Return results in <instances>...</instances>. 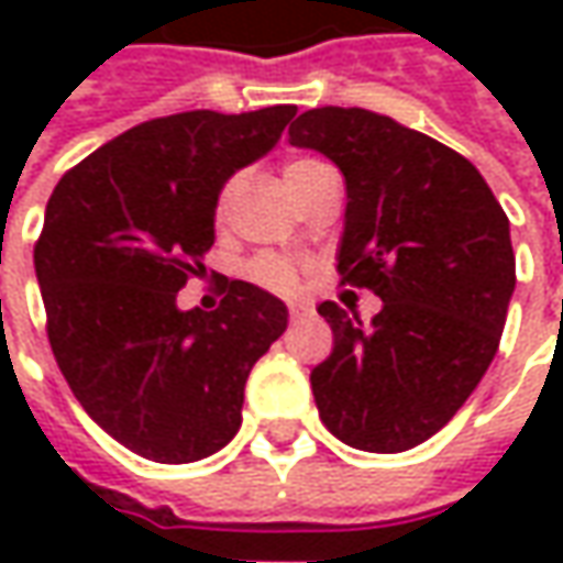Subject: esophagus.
<instances>
[{
	"label": "esophagus",
	"instance_id": "esophagus-1",
	"mask_svg": "<svg viewBox=\"0 0 563 563\" xmlns=\"http://www.w3.org/2000/svg\"><path fill=\"white\" fill-rule=\"evenodd\" d=\"M288 313H291V319L297 322V319H303V316L313 313V307H310V303H291V310H288Z\"/></svg>",
	"mask_w": 563,
	"mask_h": 563
}]
</instances>
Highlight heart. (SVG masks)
Instances as JSON below:
<instances>
[{
	"instance_id": "obj_1",
	"label": "heart",
	"mask_w": 563,
	"mask_h": 563,
	"mask_svg": "<svg viewBox=\"0 0 563 563\" xmlns=\"http://www.w3.org/2000/svg\"><path fill=\"white\" fill-rule=\"evenodd\" d=\"M307 163H310V159H297V163H291L288 168H285V175ZM225 200H228V187L219 194V203H216L219 212H222ZM250 275H253V282H256V285H263V288H269V291H278V294H291L294 288H297V282H300L297 266H294L291 260H285V256H260V260L250 266Z\"/></svg>"
}]
</instances>
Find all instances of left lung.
<instances>
[{"label":"left lung","instance_id":"8db88e82","mask_svg":"<svg viewBox=\"0 0 563 563\" xmlns=\"http://www.w3.org/2000/svg\"><path fill=\"white\" fill-rule=\"evenodd\" d=\"M288 137L344 175L338 272L382 297L369 325L319 303L335 335L310 373L319 417L357 451L417 448L464 407L498 351L517 285L508 216L476 165L388 115L322 106Z\"/></svg>","mask_w":563,"mask_h":563}]
</instances>
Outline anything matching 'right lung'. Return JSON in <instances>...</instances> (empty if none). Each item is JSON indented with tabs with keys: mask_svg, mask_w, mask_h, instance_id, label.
I'll list each match as a JSON object with an SVG mask.
<instances>
[{
	"mask_svg": "<svg viewBox=\"0 0 563 563\" xmlns=\"http://www.w3.org/2000/svg\"><path fill=\"white\" fill-rule=\"evenodd\" d=\"M294 106L143 121L75 165L46 203L33 269L65 382L99 429L156 464H194L241 429L253 363L288 307L250 282L178 310L216 241L228 178L278 143Z\"/></svg>",
	"mask_w": 563,
	"mask_h": 563,
	"instance_id": "right-lung-1",
	"label": "right lung"
}]
</instances>
